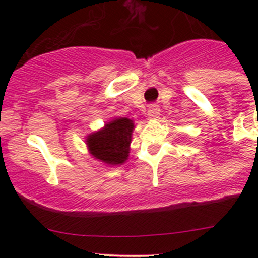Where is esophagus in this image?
<instances>
[{
	"label": "esophagus",
	"instance_id": "34e87169",
	"mask_svg": "<svg viewBox=\"0 0 258 258\" xmlns=\"http://www.w3.org/2000/svg\"><path fill=\"white\" fill-rule=\"evenodd\" d=\"M147 114H148V118L151 119L158 118V116H160V107H158L157 105H151L150 107H148Z\"/></svg>",
	"mask_w": 258,
	"mask_h": 258
}]
</instances>
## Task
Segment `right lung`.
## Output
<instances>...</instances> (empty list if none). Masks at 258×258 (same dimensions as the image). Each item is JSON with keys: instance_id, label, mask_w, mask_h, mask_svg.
Returning <instances> with one entry per match:
<instances>
[{"instance_id": "add662e5", "label": "right lung", "mask_w": 258, "mask_h": 258, "mask_svg": "<svg viewBox=\"0 0 258 258\" xmlns=\"http://www.w3.org/2000/svg\"><path fill=\"white\" fill-rule=\"evenodd\" d=\"M134 122L128 118H116L87 139L91 155L108 165H119L128 157Z\"/></svg>"}]
</instances>
